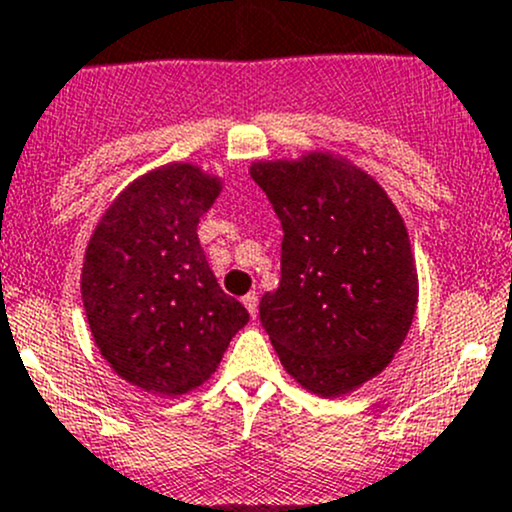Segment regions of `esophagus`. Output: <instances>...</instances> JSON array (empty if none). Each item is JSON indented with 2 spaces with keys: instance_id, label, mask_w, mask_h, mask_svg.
<instances>
[{
  "instance_id": "34e87169",
  "label": "esophagus",
  "mask_w": 512,
  "mask_h": 512,
  "mask_svg": "<svg viewBox=\"0 0 512 512\" xmlns=\"http://www.w3.org/2000/svg\"><path fill=\"white\" fill-rule=\"evenodd\" d=\"M242 304H245V309L250 311V316L255 319V316H257V294L255 292L245 294V297H242Z\"/></svg>"
}]
</instances>
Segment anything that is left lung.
I'll use <instances>...</instances> for the list:
<instances>
[{"label": "left lung", "instance_id": "1", "mask_svg": "<svg viewBox=\"0 0 512 512\" xmlns=\"http://www.w3.org/2000/svg\"><path fill=\"white\" fill-rule=\"evenodd\" d=\"M250 176L284 230L262 326L301 387L348 395L390 365L417 311L405 220L373 176L331 152L255 161Z\"/></svg>", "mask_w": 512, "mask_h": 512}]
</instances>
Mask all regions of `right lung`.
I'll return each mask as SVG.
<instances>
[{"label":"right lung","instance_id":"1","mask_svg":"<svg viewBox=\"0 0 512 512\" xmlns=\"http://www.w3.org/2000/svg\"><path fill=\"white\" fill-rule=\"evenodd\" d=\"M220 191V176L171 161L134 179L85 247L80 294L95 346L122 380L152 395L206 383L250 321L198 242V220Z\"/></svg>","mask_w":512,"mask_h":512}]
</instances>
